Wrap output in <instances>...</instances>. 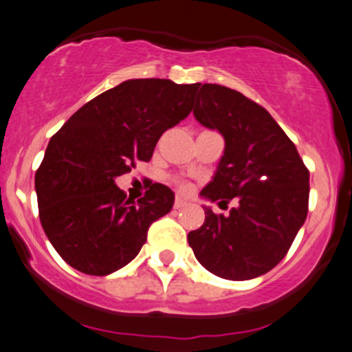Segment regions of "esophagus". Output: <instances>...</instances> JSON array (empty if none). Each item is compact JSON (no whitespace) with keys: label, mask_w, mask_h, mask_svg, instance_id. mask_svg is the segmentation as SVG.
<instances>
[{"label":"esophagus","mask_w":352,"mask_h":352,"mask_svg":"<svg viewBox=\"0 0 352 352\" xmlns=\"http://www.w3.org/2000/svg\"><path fill=\"white\" fill-rule=\"evenodd\" d=\"M186 204L184 198H175V203H173V209H182Z\"/></svg>","instance_id":"obj_1"}]
</instances>
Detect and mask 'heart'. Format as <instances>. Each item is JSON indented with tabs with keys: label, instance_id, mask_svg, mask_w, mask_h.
<instances>
[{
	"label": "heart",
	"instance_id": "obj_1",
	"mask_svg": "<svg viewBox=\"0 0 352 352\" xmlns=\"http://www.w3.org/2000/svg\"><path fill=\"white\" fill-rule=\"evenodd\" d=\"M175 184H177V186H179V190H182V191H188V185H186L185 182L175 180Z\"/></svg>",
	"mask_w": 352,
	"mask_h": 352
}]
</instances>
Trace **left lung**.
I'll return each instance as SVG.
<instances>
[{"instance_id": "1", "label": "left lung", "mask_w": 352, "mask_h": 352, "mask_svg": "<svg viewBox=\"0 0 352 352\" xmlns=\"http://www.w3.org/2000/svg\"><path fill=\"white\" fill-rule=\"evenodd\" d=\"M195 117L224 136L219 167L201 197L237 208L229 216L204 208L188 234L209 273L247 281L268 273L294 242L309 212V168L283 128L260 104L219 84H199Z\"/></svg>"}]
</instances>
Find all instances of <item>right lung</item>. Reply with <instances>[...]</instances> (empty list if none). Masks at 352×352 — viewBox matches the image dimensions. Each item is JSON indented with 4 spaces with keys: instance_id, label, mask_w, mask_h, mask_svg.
I'll return each mask as SVG.
<instances>
[{
    "instance_id": "right-lung-1",
    "label": "right lung",
    "mask_w": 352,
    "mask_h": 352,
    "mask_svg": "<svg viewBox=\"0 0 352 352\" xmlns=\"http://www.w3.org/2000/svg\"><path fill=\"white\" fill-rule=\"evenodd\" d=\"M199 84L130 79L102 92L52 136L35 172L38 217L60 256L81 273L105 276L140 253L173 191L153 184L138 201L115 185L159 138L188 117Z\"/></svg>"
}]
</instances>
